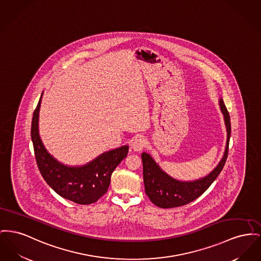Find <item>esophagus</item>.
I'll return each instance as SVG.
<instances>
[{
    "label": "esophagus",
    "instance_id": "1",
    "mask_svg": "<svg viewBox=\"0 0 261 261\" xmlns=\"http://www.w3.org/2000/svg\"><path fill=\"white\" fill-rule=\"evenodd\" d=\"M147 146V142L144 138H137L132 143V149L136 152L143 151Z\"/></svg>",
    "mask_w": 261,
    "mask_h": 261
}]
</instances>
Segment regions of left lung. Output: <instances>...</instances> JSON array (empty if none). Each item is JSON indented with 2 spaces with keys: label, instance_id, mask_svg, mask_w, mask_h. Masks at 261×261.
Returning a JSON list of instances; mask_svg holds the SVG:
<instances>
[{
  "label": "left lung",
  "instance_id": "1",
  "mask_svg": "<svg viewBox=\"0 0 261 261\" xmlns=\"http://www.w3.org/2000/svg\"><path fill=\"white\" fill-rule=\"evenodd\" d=\"M220 108L222 113L224 114L225 124L228 132L227 146L222 161L219 163L217 168L207 176L195 181H178L162 170L149 153H142L141 156L143 162L145 191L155 206L161 208H174L184 206L197 199L213 184V181L222 171L226 164L229 152L230 118V114L222 98L220 99Z\"/></svg>",
  "mask_w": 261,
  "mask_h": 261
}]
</instances>
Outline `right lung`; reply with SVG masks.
I'll return each mask as SVG.
<instances>
[{"label":"right lung","instance_id":"1","mask_svg":"<svg viewBox=\"0 0 261 261\" xmlns=\"http://www.w3.org/2000/svg\"><path fill=\"white\" fill-rule=\"evenodd\" d=\"M42 97V94H41ZM41 97L31 121V140L37 167L47 184L60 196L81 205L96 202L108 191L113 170L127 156L128 146L100 154L84 167L70 168L58 163L44 148L38 134Z\"/></svg>","mask_w":261,"mask_h":261}]
</instances>
